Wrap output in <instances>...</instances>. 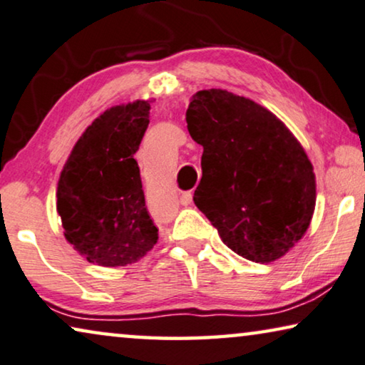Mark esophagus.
I'll return each instance as SVG.
<instances>
[{
    "label": "esophagus",
    "instance_id": "1",
    "mask_svg": "<svg viewBox=\"0 0 365 365\" xmlns=\"http://www.w3.org/2000/svg\"><path fill=\"white\" fill-rule=\"evenodd\" d=\"M190 202H192V194H190V190H189V192H182V195H181V204H182V205H189Z\"/></svg>",
    "mask_w": 365,
    "mask_h": 365
}]
</instances>
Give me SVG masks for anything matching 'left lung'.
Returning a JSON list of instances; mask_svg holds the SVG:
<instances>
[{"label":"left lung","mask_w":365,"mask_h":365,"mask_svg":"<svg viewBox=\"0 0 365 365\" xmlns=\"http://www.w3.org/2000/svg\"><path fill=\"white\" fill-rule=\"evenodd\" d=\"M186 122L204 148L194 202L223 243L261 264L289 253L317 202L315 173L294 133L271 110L227 89L195 93Z\"/></svg>","instance_id":"left-lung-1"}]
</instances>
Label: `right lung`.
Segmentation results:
<instances>
[{
    "mask_svg": "<svg viewBox=\"0 0 365 365\" xmlns=\"http://www.w3.org/2000/svg\"><path fill=\"white\" fill-rule=\"evenodd\" d=\"M148 124L150 101L104 110L78 138L60 173L57 212L63 235L93 264H132L158 240L133 158Z\"/></svg>",
    "mask_w": 365,
    "mask_h": 365,
    "instance_id": "right-lung-1",
    "label": "right lung"
}]
</instances>
